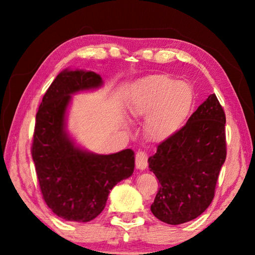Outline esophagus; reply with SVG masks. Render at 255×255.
<instances>
[{"label": "esophagus", "mask_w": 255, "mask_h": 255, "mask_svg": "<svg viewBox=\"0 0 255 255\" xmlns=\"http://www.w3.org/2000/svg\"><path fill=\"white\" fill-rule=\"evenodd\" d=\"M147 166V154L141 150L136 153V167L138 170H145Z\"/></svg>", "instance_id": "1"}]
</instances>
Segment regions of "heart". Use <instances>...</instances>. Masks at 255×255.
I'll return each mask as SVG.
<instances>
[{
  "instance_id": "b5f03b06",
  "label": "heart",
  "mask_w": 255,
  "mask_h": 255,
  "mask_svg": "<svg viewBox=\"0 0 255 255\" xmlns=\"http://www.w3.org/2000/svg\"><path fill=\"white\" fill-rule=\"evenodd\" d=\"M191 84L167 75H149L133 88L130 106L133 117H146V131L153 140H165L178 132L195 107Z\"/></svg>"
}]
</instances>
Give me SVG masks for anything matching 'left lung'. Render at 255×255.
<instances>
[{
  "instance_id": "left-lung-1",
  "label": "left lung",
  "mask_w": 255,
  "mask_h": 255,
  "mask_svg": "<svg viewBox=\"0 0 255 255\" xmlns=\"http://www.w3.org/2000/svg\"><path fill=\"white\" fill-rule=\"evenodd\" d=\"M225 124L221 103L215 93L210 94L148 158L149 171L159 182L150 210L161 222L180 225L209 207L226 159Z\"/></svg>"
}]
</instances>
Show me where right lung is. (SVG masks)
Masks as SVG:
<instances>
[{"label": "right lung", "mask_w": 255, "mask_h": 255, "mask_svg": "<svg viewBox=\"0 0 255 255\" xmlns=\"http://www.w3.org/2000/svg\"><path fill=\"white\" fill-rule=\"evenodd\" d=\"M102 85L97 73L66 68L50 84L36 116L31 154L42 198L54 214L68 222L86 223L100 215L110 190L135 167L132 149L91 153L66 129L73 94Z\"/></svg>", "instance_id": "add662e5"}]
</instances>
